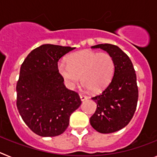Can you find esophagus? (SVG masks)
Masks as SVG:
<instances>
[{"mask_svg":"<svg viewBox=\"0 0 157 157\" xmlns=\"http://www.w3.org/2000/svg\"><path fill=\"white\" fill-rule=\"evenodd\" d=\"M79 97H80V99H81L82 101H85V100H86L87 98H87V97H86V96H84V95H80Z\"/></svg>","mask_w":157,"mask_h":157,"instance_id":"1","label":"esophagus"}]
</instances>
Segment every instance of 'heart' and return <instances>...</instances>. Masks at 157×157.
<instances>
[{"mask_svg":"<svg viewBox=\"0 0 157 157\" xmlns=\"http://www.w3.org/2000/svg\"><path fill=\"white\" fill-rule=\"evenodd\" d=\"M67 62L59 60L57 70L69 88L80 80L84 88L98 93L105 90L115 72L114 59L110 54L91 50H82L71 54Z\"/></svg>","mask_w":157,"mask_h":157,"instance_id":"1","label":"heart"}]
</instances>
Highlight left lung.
I'll list each match as a JSON object with an SVG mask.
<instances>
[{
	"instance_id": "left-lung-1",
	"label": "left lung",
	"mask_w": 157,
	"mask_h": 157,
	"mask_svg": "<svg viewBox=\"0 0 157 157\" xmlns=\"http://www.w3.org/2000/svg\"><path fill=\"white\" fill-rule=\"evenodd\" d=\"M91 48H101L110 54L114 59L115 72L105 90L92 98L97 109L90 122L99 133L116 132L130 123L135 112L138 99L135 71L129 56L116 45L99 44Z\"/></svg>"
}]
</instances>
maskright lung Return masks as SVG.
I'll list each match as a JSON object with an SVG mask.
<instances>
[{"label": "right lung", "instance_id": "1", "mask_svg": "<svg viewBox=\"0 0 157 157\" xmlns=\"http://www.w3.org/2000/svg\"><path fill=\"white\" fill-rule=\"evenodd\" d=\"M75 48L45 44L32 50L22 63L16 84V105L27 127L41 137L63 134L71 115L81 105L79 96L67 89L58 60Z\"/></svg>", "mask_w": 157, "mask_h": 157}]
</instances>
